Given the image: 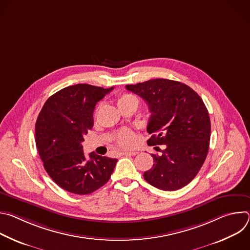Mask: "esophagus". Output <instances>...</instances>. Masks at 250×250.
Segmentation results:
<instances>
[{"label": "esophagus", "instance_id": "34e87169", "mask_svg": "<svg viewBox=\"0 0 250 250\" xmlns=\"http://www.w3.org/2000/svg\"><path fill=\"white\" fill-rule=\"evenodd\" d=\"M124 155H128V156H134V155H136V154H138V151H136V150H130V151H125L124 153H123Z\"/></svg>", "mask_w": 250, "mask_h": 250}]
</instances>
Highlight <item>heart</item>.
<instances>
[{"label":"heart","mask_w":250,"mask_h":250,"mask_svg":"<svg viewBox=\"0 0 250 250\" xmlns=\"http://www.w3.org/2000/svg\"><path fill=\"white\" fill-rule=\"evenodd\" d=\"M129 103H136L137 104V101H136V98L133 95L127 94V93L121 95L117 100V104L119 106V109H121L123 105H125L126 104H129ZM100 109H101V104H98L96 110H95V116H97ZM116 141L120 146L128 147L134 142V133L129 129H122L121 131L118 132V134L116 136Z\"/></svg>","instance_id":"1"}]
</instances>
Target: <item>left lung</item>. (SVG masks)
Returning a JSON list of instances; mask_svg holds the SVG:
<instances>
[{
	"mask_svg": "<svg viewBox=\"0 0 250 250\" xmlns=\"http://www.w3.org/2000/svg\"><path fill=\"white\" fill-rule=\"evenodd\" d=\"M125 88L144 99L151 116L149 146H165L152 154L153 166L144 174L153 187L175 191L188 185L203 166L209 146L210 121L201 97L189 86L168 79H152ZM155 148V147H154Z\"/></svg>",
	"mask_w": 250,
	"mask_h": 250,
	"instance_id": "8db88e82",
	"label": "left lung"
}]
</instances>
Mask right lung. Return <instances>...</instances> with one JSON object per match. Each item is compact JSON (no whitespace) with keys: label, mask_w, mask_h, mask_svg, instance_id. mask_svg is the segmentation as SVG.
Returning <instances> with one entry per match:
<instances>
[{"label":"right lung","mask_w":250,"mask_h":250,"mask_svg":"<svg viewBox=\"0 0 250 250\" xmlns=\"http://www.w3.org/2000/svg\"><path fill=\"white\" fill-rule=\"evenodd\" d=\"M112 88L77 84L47 99L35 124V141L44 169L62 189L87 195L109 181L117 159L92 152L86 159L82 142L94 125L97 103Z\"/></svg>","instance_id":"right-lung-1"}]
</instances>
